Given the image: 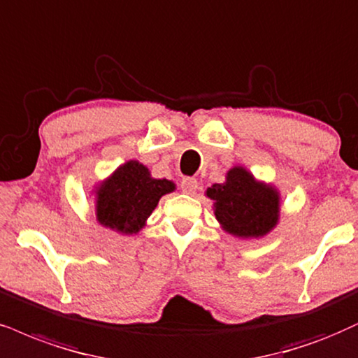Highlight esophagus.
Segmentation results:
<instances>
[{
  "label": "esophagus",
  "mask_w": 358,
  "mask_h": 358,
  "mask_svg": "<svg viewBox=\"0 0 358 358\" xmlns=\"http://www.w3.org/2000/svg\"><path fill=\"white\" fill-rule=\"evenodd\" d=\"M197 187H199V184H197V179L184 178L182 180H180V189H182V192L194 194L197 191Z\"/></svg>",
  "instance_id": "34e87169"
}]
</instances>
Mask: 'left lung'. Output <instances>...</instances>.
Here are the masks:
<instances>
[{"instance_id": "8db88e82", "label": "left lung", "mask_w": 358, "mask_h": 358, "mask_svg": "<svg viewBox=\"0 0 358 358\" xmlns=\"http://www.w3.org/2000/svg\"><path fill=\"white\" fill-rule=\"evenodd\" d=\"M215 217L227 232L239 237H260L279 219V196L272 187L255 182L242 167L229 171L224 184L207 189Z\"/></svg>"}]
</instances>
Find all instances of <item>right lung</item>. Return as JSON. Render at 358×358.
<instances>
[{"label": "right lung", "mask_w": 358, "mask_h": 358, "mask_svg": "<svg viewBox=\"0 0 358 358\" xmlns=\"http://www.w3.org/2000/svg\"><path fill=\"white\" fill-rule=\"evenodd\" d=\"M174 191L166 179H152L136 161L126 162L98 191V220L119 232H138L151 215L159 199Z\"/></svg>", "instance_id": "add662e5"}]
</instances>
